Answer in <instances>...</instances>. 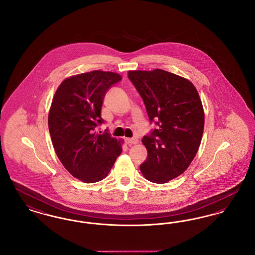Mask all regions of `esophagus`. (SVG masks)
Segmentation results:
<instances>
[{"mask_svg":"<svg viewBox=\"0 0 255 255\" xmlns=\"http://www.w3.org/2000/svg\"><path fill=\"white\" fill-rule=\"evenodd\" d=\"M125 142L128 144V145H133V144H137L138 143V139L137 138H125Z\"/></svg>","mask_w":255,"mask_h":255,"instance_id":"1","label":"esophagus"}]
</instances>
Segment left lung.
<instances>
[{
	"label": "left lung",
	"instance_id": "8db88e82",
	"mask_svg": "<svg viewBox=\"0 0 255 255\" xmlns=\"http://www.w3.org/2000/svg\"><path fill=\"white\" fill-rule=\"evenodd\" d=\"M128 77L142 97L150 122L142 138L148 157L139 166L146 180L165 183L188 168L204 133L205 112L197 89L188 79L160 69L129 71Z\"/></svg>",
	"mask_w": 255,
	"mask_h": 255
}]
</instances>
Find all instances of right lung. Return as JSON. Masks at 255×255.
<instances>
[{"label":"right lung","instance_id":"1","mask_svg":"<svg viewBox=\"0 0 255 255\" xmlns=\"http://www.w3.org/2000/svg\"><path fill=\"white\" fill-rule=\"evenodd\" d=\"M122 75L93 71L62 81L49 112V130L53 148L63 166L85 183L102 181L122 154L123 139L95 133L103 123L100 114L111 86Z\"/></svg>","mask_w":255,"mask_h":255}]
</instances>
